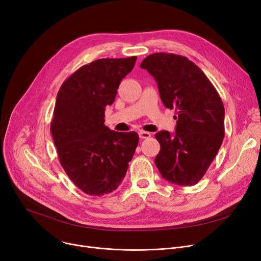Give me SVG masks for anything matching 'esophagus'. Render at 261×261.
<instances>
[{"mask_svg":"<svg viewBox=\"0 0 261 261\" xmlns=\"http://www.w3.org/2000/svg\"><path fill=\"white\" fill-rule=\"evenodd\" d=\"M139 135H140L141 139H149L150 136H151V133L147 132V131H140Z\"/></svg>","mask_w":261,"mask_h":261,"instance_id":"34e87169","label":"esophagus"}]
</instances>
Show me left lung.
<instances>
[{"instance_id":"obj_1","label":"left lung","mask_w":261,"mask_h":261,"mask_svg":"<svg viewBox=\"0 0 261 261\" xmlns=\"http://www.w3.org/2000/svg\"><path fill=\"white\" fill-rule=\"evenodd\" d=\"M141 67L155 79L161 99L175 109V132L160 131L154 159L162 176L181 186L197 184L207 171L224 138V107L198 65L181 55H149Z\"/></svg>"}]
</instances>
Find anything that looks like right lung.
<instances>
[{"label": "right lung", "mask_w": 261, "mask_h": 261, "mask_svg": "<svg viewBox=\"0 0 261 261\" xmlns=\"http://www.w3.org/2000/svg\"><path fill=\"white\" fill-rule=\"evenodd\" d=\"M136 56L98 59L68 77L57 94L50 132L61 166L85 194L103 196L122 182L139 144L136 132L105 126V108L135 64Z\"/></svg>", "instance_id": "right-lung-1"}]
</instances>
